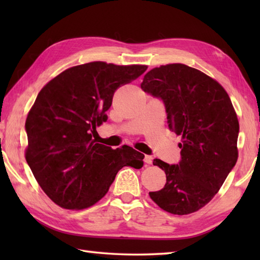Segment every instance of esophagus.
Returning <instances> with one entry per match:
<instances>
[{"mask_svg": "<svg viewBox=\"0 0 260 260\" xmlns=\"http://www.w3.org/2000/svg\"><path fill=\"white\" fill-rule=\"evenodd\" d=\"M144 162H145L146 164H152L153 157L150 156V155H145V156H144Z\"/></svg>", "mask_w": 260, "mask_h": 260, "instance_id": "1", "label": "esophagus"}]
</instances>
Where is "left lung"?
Wrapping results in <instances>:
<instances>
[{
	"label": "left lung",
	"instance_id": "1",
	"mask_svg": "<svg viewBox=\"0 0 260 260\" xmlns=\"http://www.w3.org/2000/svg\"><path fill=\"white\" fill-rule=\"evenodd\" d=\"M141 88L162 99L170 129L182 141L179 164L153 161L167 174V183L150 197L167 212H196L217 194L238 159L233 103L217 80L183 63L153 68Z\"/></svg>",
	"mask_w": 260,
	"mask_h": 260
}]
</instances>
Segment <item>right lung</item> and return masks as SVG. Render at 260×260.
I'll use <instances>...</instances> for the list:
<instances>
[{
  "mask_svg": "<svg viewBox=\"0 0 260 260\" xmlns=\"http://www.w3.org/2000/svg\"><path fill=\"white\" fill-rule=\"evenodd\" d=\"M146 69L88 62L66 69L38 93L25 120V159L57 206L89 208L105 197L121 168L143 167L144 155L133 147L113 150L97 143L96 127L107 120L115 91Z\"/></svg>",
  "mask_w": 260,
  "mask_h": 260,
  "instance_id": "right-lung-1",
  "label": "right lung"
}]
</instances>
